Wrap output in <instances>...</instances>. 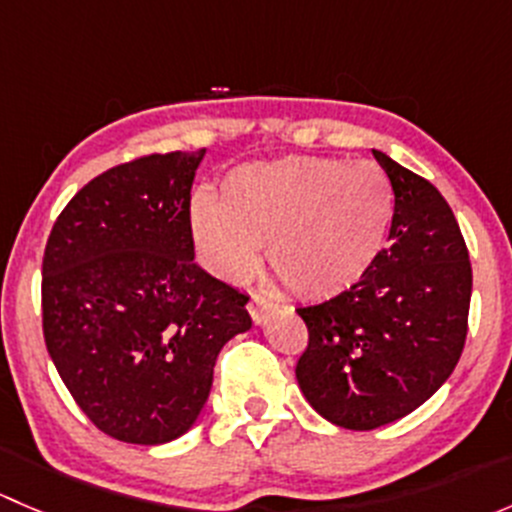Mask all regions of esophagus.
Segmentation results:
<instances>
[{
	"label": "esophagus",
	"instance_id": "1",
	"mask_svg": "<svg viewBox=\"0 0 512 512\" xmlns=\"http://www.w3.org/2000/svg\"><path fill=\"white\" fill-rule=\"evenodd\" d=\"M247 312H250L252 322L262 324V322H267V319H270L272 314L277 312V304L270 302V299H267V297H262V294H252L250 304H247Z\"/></svg>",
	"mask_w": 512,
	"mask_h": 512
}]
</instances>
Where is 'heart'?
<instances>
[{"instance_id":"heart-1","label":"heart","mask_w":512,"mask_h":512,"mask_svg":"<svg viewBox=\"0 0 512 512\" xmlns=\"http://www.w3.org/2000/svg\"><path fill=\"white\" fill-rule=\"evenodd\" d=\"M394 213V188L379 165L294 156L230 170L218 203L193 200L190 230L223 280H245L267 245V267L282 287L319 302L369 275Z\"/></svg>"}]
</instances>
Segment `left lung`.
<instances>
[{
  "instance_id": "8db88e82",
  "label": "left lung",
  "mask_w": 512,
  "mask_h": 512,
  "mask_svg": "<svg viewBox=\"0 0 512 512\" xmlns=\"http://www.w3.org/2000/svg\"><path fill=\"white\" fill-rule=\"evenodd\" d=\"M394 188V225L369 275L349 292L297 314L309 344L297 384L334 426L371 431L431 399L461 359L473 272L443 195L374 151Z\"/></svg>"
}]
</instances>
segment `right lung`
<instances>
[{"mask_svg":"<svg viewBox=\"0 0 512 512\" xmlns=\"http://www.w3.org/2000/svg\"><path fill=\"white\" fill-rule=\"evenodd\" d=\"M205 151L153 153L86 183L51 227L44 342L79 409L111 438L158 446L203 411L247 294L195 265L190 188Z\"/></svg>","mask_w":512,"mask_h":512,"instance_id":"obj_1","label":"right lung"}]
</instances>
